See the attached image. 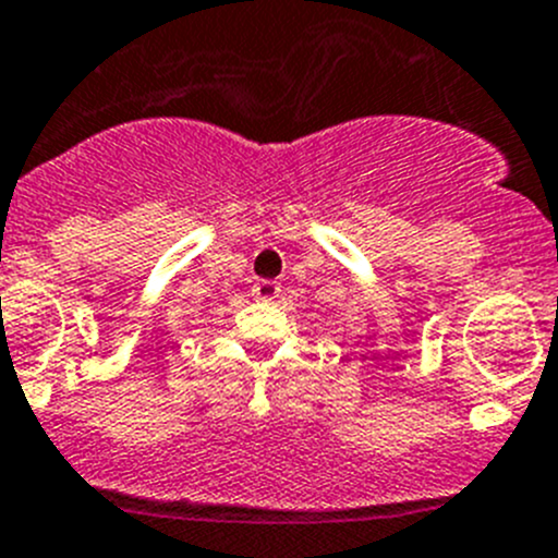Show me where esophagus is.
I'll return each mask as SVG.
<instances>
[{
  "instance_id": "esophagus-1",
  "label": "esophagus",
  "mask_w": 558,
  "mask_h": 558,
  "mask_svg": "<svg viewBox=\"0 0 558 558\" xmlns=\"http://www.w3.org/2000/svg\"><path fill=\"white\" fill-rule=\"evenodd\" d=\"M253 296L255 300H264V303H269V300L280 296V286L275 283V280H255Z\"/></svg>"
}]
</instances>
